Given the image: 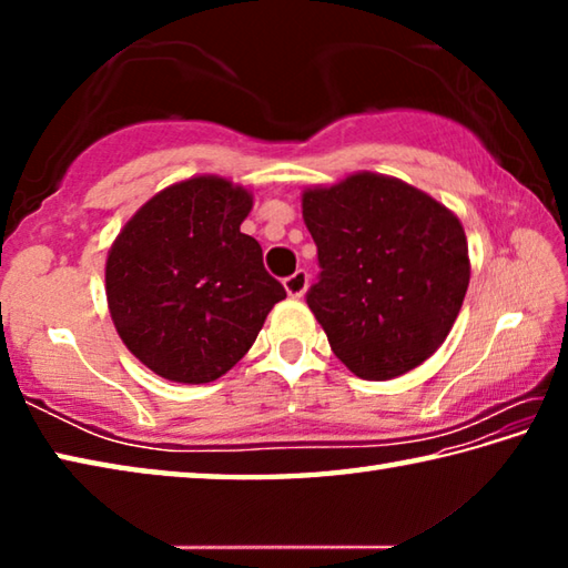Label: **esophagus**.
Masks as SVG:
<instances>
[{"label":"esophagus","instance_id":"34e87169","mask_svg":"<svg viewBox=\"0 0 568 568\" xmlns=\"http://www.w3.org/2000/svg\"><path fill=\"white\" fill-rule=\"evenodd\" d=\"M307 291V273L295 271L291 277H285V293L291 297H303Z\"/></svg>","mask_w":568,"mask_h":568}]
</instances>
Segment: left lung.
<instances>
[{"instance_id":"obj_1","label":"left lung","mask_w":568,"mask_h":568,"mask_svg":"<svg viewBox=\"0 0 568 568\" xmlns=\"http://www.w3.org/2000/svg\"><path fill=\"white\" fill-rule=\"evenodd\" d=\"M321 281L307 307L333 353L363 381L428 361L454 328L470 261L460 220L428 192L378 172L303 190Z\"/></svg>"}]
</instances>
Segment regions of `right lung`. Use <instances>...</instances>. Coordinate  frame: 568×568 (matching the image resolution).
I'll return each mask as SVG.
<instances>
[{
	"label": "right lung",
	"mask_w": 568,
	"mask_h": 568,
	"mask_svg": "<svg viewBox=\"0 0 568 568\" xmlns=\"http://www.w3.org/2000/svg\"><path fill=\"white\" fill-rule=\"evenodd\" d=\"M250 210L247 187L195 175L160 190L114 237L104 263L112 323L160 378L200 386L225 376L285 297L261 243L240 233Z\"/></svg>",
	"instance_id": "1"
}]
</instances>
